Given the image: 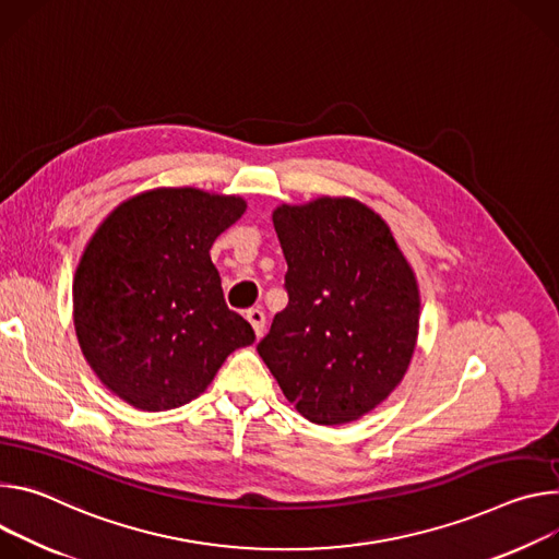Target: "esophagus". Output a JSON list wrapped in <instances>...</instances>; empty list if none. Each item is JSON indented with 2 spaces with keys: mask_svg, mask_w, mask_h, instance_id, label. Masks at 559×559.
Listing matches in <instances>:
<instances>
[{
  "mask_svg": "<svg viewBox=\"0 0 559 559\" xmlns=\"http://www.w3.org/2000/svg\"><path fill=\"white\" fill-rule=\"evenodd\" d=\"M246 320L251 322V326H253L255 335H258V337H262V333H264V324H266V316H264L262 308H248V311H246Z\"/></svg>",
  "mask_w": 559,
  "mask_h": 559,
  "instance_id": "esophagus-1",
  "label": "esophagus"
}]
</instances>
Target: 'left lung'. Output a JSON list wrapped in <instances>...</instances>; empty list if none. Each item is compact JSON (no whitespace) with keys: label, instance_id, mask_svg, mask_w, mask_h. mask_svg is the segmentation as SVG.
Instances as JSON below:
<instances>
[{"label":"left lung","instance_id":"8db88e82","mask_svg":"<svg viewBox=\"0 0 559 559\" xmlns=\"http://www.w3.org/2000/svg\"><path fill=\"white\" fill-rule=\"evenodd\" d=\"M273 226L288 306L258 353L313 424H348L402 382L419 329V288L389 224L353 198L282 204Z\"/></svg>","mask_w":559,"mask_h":559}]
</instances>
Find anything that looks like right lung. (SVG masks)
<instances>
[{
  "mask_svg": "<svg viewBox=\"0 0 559 559\" xmlns=\"http://www.w3.org/2000/svg\"><path fill=\"white\" fill-rule=\"evenodd\" d=\"M246 211L237 195L153 189L121 202L73 280L82 353L99 382L148 413L202 395L224 359L255 342L224 301L213 241Z\"/></svg>",
  "mask_w": 559,
  "mask_h": 559,
  "instance_id": "obj_1",
  "label": "right lung"
}]
</instances>
